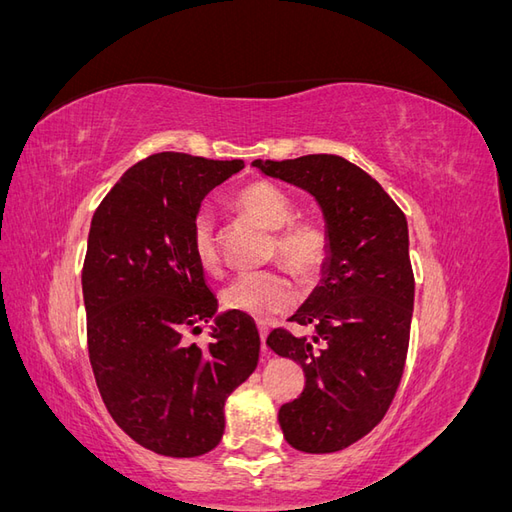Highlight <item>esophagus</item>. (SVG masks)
Segmentation results:
<instances>
[{"label": "esophagus", "instance_id": "1", "mask_svg": "<svg viewBox=\"0 0 512 512\" xmlns=\"http://www.w3.org/2000/svg\"><path fill=\"white\" fill-rule=\"evenodd\" d=\"M258 333H260V344H262V354H269L267 350V335H269V329L265 327V322H258Z\"/></svg>", "mask_w": 512, "mask_h": 512}]
</instances>
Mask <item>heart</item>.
<instances>
[{"label": "heart", "mask_w": 512, "mask_h": 512, "mask_svg": "<svg viewBox=\"0 0 512 512\" xmlns=\"http://www.w3.org/2000/svg\"><path fill=\"white\" fill-rule=\"evenodd\" d=\"M235 205L258 226L275 232L277 258L292 273L314 277L327 262V232L314 222L292 224L297 218V203L277 185L269 181L245 185L237 192ZM192 252L203 269H218V237H215L213 215L207 209L198 211L192 222ZM222 301L228 309L265 320L288 312L297 301V288L290 277L280 271L243 273L224 288Z\"/></svg>", "instance_id": "b5f03b06"}]
</instances>
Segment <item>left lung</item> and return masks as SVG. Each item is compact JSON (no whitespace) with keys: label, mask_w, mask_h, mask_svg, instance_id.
<instances>
[{"label":"left lung","mask_w":512,"mask_h":512,"mask_svg":"<svg viewBox=\"0 0 512 512\" xmlns=\"http://www.w3.org/2000/svg\"><path fill=\"white\" fill-rule=\"evenodd\" d=\"M252 166L312 196L329 237L320 284L288 318L314 335L275 329L267 337L305 374L301 397L277 421L297 451H344L382 421L404 374L414 305L406 215L376 179L339 156Z\"/></svg>","instance_id":"8db88e82"}]
</instances>
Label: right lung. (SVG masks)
<instances>
[{
  "instance_id": "right-lung-1",
  "label": "right lung",
  "mask_w": 512,
  "mask_h": 512,
  "mask_svg": "<svg viewBox=\"0 0 512 512\" xmlns=\"http://www.w3.org/2000/svg\"><path fill=\"white\" fill-rule=\"evenodd\" d=\"M241 160L164 151L134 164L94 213L83 267L89 361L113 421L149 451L198 457L224 436L230 393L258 365L250 316L218 312L192 252L205 196ZM212 322V342L188 347L183 328Z\"/></svg>"
}]
</instances>
